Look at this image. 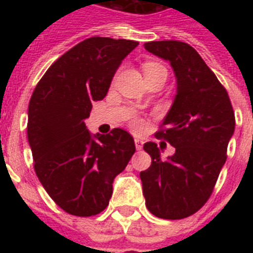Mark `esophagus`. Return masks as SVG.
<instances>
[{
	"mask_svg": "<svg viewBox=\"0 0 253 253\" xmlns=\"http://www.w3.org/2000/svg\"><path fill=\"white\" fill-rule=\"evenodd\" d=\"M135 147H136V150L140 151L143 148V142L140 139H135Z\"/></svg>",
	"mask_w": 253,
	"mask_h": 253,
	"instance_id": "1",
	"label": "esophagus"
}]
</instances>
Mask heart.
Here are the masks:
<instances>
[{"label":"heart","mask_w":253,"mask_h":253,"mask_svg":"<svg viewBox=\"0 0 253 253\" xmlns=\"http://www.w3.org/2000/svg\"><path fill=\"white\" fill-rule=\"evenodd\" d=\"M143 68H144V73H150V72H154V71H156V69L159 68H163V67H160L159 64H155V63H146ZM139 125H140L139 122H134L135 127H138Z\"/></svg>","instance_id":"b5f03b06"}]
</instances>
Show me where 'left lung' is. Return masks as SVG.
Wrapping results in <instances>:
<instances>
[{
	"label": "left lung",
	"mask_w": 253,
	"mask_h": 253,
	"mask_svg": "<svg viewBox=\"0 0 253 253\" xmlns=\"http://www.w3.org/2000/svg\"><path fill=\"white\" fill-rule=\"evenodd\" d=\"M144 48L169 61L177 93L162 123L164 128L156 132L176 151L162 159L156 143L144 144L152 163L140 172L143 196L154 215L182 219L198 211L211 196L227 159L235 114L223 85L192 45L159 41L144 43Z\"/></svg>",
	"instance_id": "left-lung-1"
}]
</instances>
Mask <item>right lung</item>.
Here are the masks:
<instances>
[{"label": "right lung", "mask_w": 253, "mask_h": 253, "mask_svg": "<svg viewBox=\"0 0 253 253\" xmlns=\"http://www.w3.org/2000/svg\"><path fill=\"white\" fill-rule=\"evenodd\" d=\"M135 41L87 38L42 77L29 103L27 138L38 178L59 208L77 216L106 209L113 181L135 152L127 131L91 135V103L103 99Z\"/></svg>", "instance_id": "1"}]
</instances>
